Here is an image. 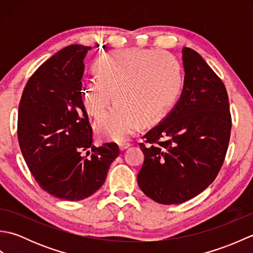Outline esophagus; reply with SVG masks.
<instances>
[{
    "label": "esophagus",
    "instance_id": "1",
    "mask_svg": "<svg viewBox=\"0 0 253 253\" xmlns=\"http://www.w3.org/2000/svg\"><path fill=\"white\" fill-rule=\"evenodd\" d=\"M130 146H131V144L128 143V142H122V143L118 144V147H120L121 151H124V150H126L127 148H129Z\"/></svg>",
    "mask_w": 253,
    "mask_h": 253
}]
</instances>
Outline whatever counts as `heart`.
<instances>
[{
	"label": "heart",
	"mask_w": 253,
	"mask_h": 253,
	"mask_svg": "<svg viewBox=\"0 0 253 253\" xmlns=\"http://www.w3.org/2000/svg\"><path fill=\"white\" fill-rule=\"evenodd\" d=\"M99 77L85 80L83 103L88 114L99 117L114 96L116 105L94 124L96 135L107 140L129 138L139 124L153 122L174 104L182 85L175 58L155 50H126L102 56Z\"/></svg>",
	"instance_id": "obj_1"
}]
</instances>
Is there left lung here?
Returning a JSON list of instances; mask_svg holds the SVG:
<instances>
[{
	"label": "left lung",
	"mask_w": 253,
	"mask_h": 253,
	"mask_svg": "<svg viewBox=\"0 0 253 253\" xmlns=\"http://www.w3.org/2000/svg\"><path fill=\"white\" fill-rule=\"evenodd\" d=\"M185 80L179 100L140 143L144 162L137 176L146 196L179 204L212 184L228 148L232 117L223 82L201 55L182 49Z\"/></svg>",
	"instance_id": "obj_1"
}]
</instances>
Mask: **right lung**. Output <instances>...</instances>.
Wrapping results in <instances>:
<instances>
[{"label": "right lung", "mask_w": 253, "mask_h": 253, "mask_svg": "<svg viewBox=\"0 0 253 253\" xmlns=\"http://www.w3.org/2000/svg\"><path fill=\"white\" fill-rule=\"evenodd\" d=\"M90 49L72 44L45 61L29 78L18 109V142L27 166L42 189L67 201L98 191L120 154L116 143L92 144L82 99Z\"/></svg>", "instance_id": "1"}]
</instances>
